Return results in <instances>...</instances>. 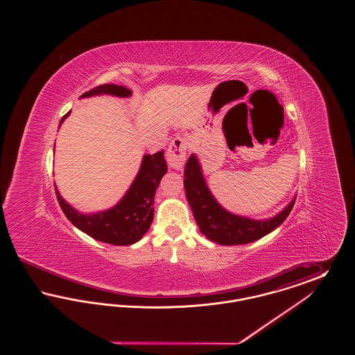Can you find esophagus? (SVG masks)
<instances>
[{
    "label": "esophagus",
    "instance_id": "obj_1",
    "mask_svg": "<svg viewBox=\"0 0 355 355\" xmlns=\"http://www.w3.org/2000/svg\"><path fill=\"white\" fill-rule=\"evenodd\" d=\"M189 146V139L184 135H177L170 142L169 149L165 155V159L171 169L181 170L185 164L186 152Z\"/></svg>",
    "mask_w": 355,
    "mask_h": 355
}]
</instances>
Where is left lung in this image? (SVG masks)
<instances>
[{"instance_id":"1","label":"left lung","mask_w":355,"mask_h":355,"mask_svg":"<svg viewBox=\"0 0 355 355\" xmlns=\"http://www.w3.org/2000/svg\"><path fill=\"white\" fill-rule=\"evenodd\" d=\"M184 178L186 198L201 233L207 239L226 246L250 243L269 234L286 220L295 202L293 200L284 211L270 220H249L234 216L220 207L205 184L196 155L187 159Z\"/></svg>"}]
</instances>
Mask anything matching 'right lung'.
<instances>
[{
	"instance_id": "obj_1",
	"label": "right lung",
	"mask_w": 355,
	"mask_h": 355,
	"mask_svg": "<svg viewBox=\"0 0 355 355\" xmlns=\"http://www.w3.org/2000/svg\"><path fill=\"white\" fill-rule=\"evenodd\" d=\"M96 94H113L117 97H129L132 92L125 86L105 84L93 87L92 90L84 93L81 97H90ZM69 114L70 112L62 117L61 122L67 119ZM168 166L162 150L153 155H145L133 185L130 186V189L121 200V202L116 205L113 209L98 214L87 216L78 213L68 202H65V200L60 196L55 187L57 201L60 203L67 218L87 236L110 245H132L139 241L152 225L154 194Z\"/></svg>"
}]
</instances>
